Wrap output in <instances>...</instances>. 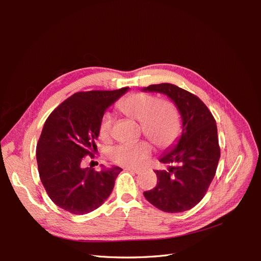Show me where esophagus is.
I'll list each match as a JSON object with an SVG mask.
<instances>
[{"mask_svg":"<svg viewBox=\"0 0 261 261\" xmlns=\"http://www.w3.org/2000/svg\"><path fill=\"white\" fill-rule=\"evenodd\" d=\"M125 170H126V171H129V172H132V173H135V174H138V173H139L138 170L134 169V168H126Z\"/></svg>","mask_w":261,"mask_h":261,"instance_id":"esophagus-1","label":"esophagus"}]
</instances>
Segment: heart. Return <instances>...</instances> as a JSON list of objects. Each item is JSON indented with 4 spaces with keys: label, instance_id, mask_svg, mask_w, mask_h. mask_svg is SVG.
Returning <instances> with one entry per match:
<instances>
[{
    "label": "heart",
    "instance_id": "obj_1",
    "mask_svg": "<svg viewBox=\"0 0 261 261\" xmlns=\"http://www.w3.org/2000/svg\"><path fill=\"white\" fill-rule=\"evenodd\" d=\"M120 110L129 118L140 122L141 130L152 143L167 148L176 140L179 134V121L177 113L168 103H161L147 93L137 92L130 94L120 103ZM113 116L105 114L100 123V135L108 138L111 134ZM151 147L145 141L122 144L111 150L110 156L113 162L124 167L137 168L148 159Z\"/></svg>",
    "mask_w": 261,
    "mask_h": 261
}]
</instances>
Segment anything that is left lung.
<instances>
[{"instance_id": "8db88e82", "label": "left lung", "mask_w": 261, "mask_h": 261, "mask_svg": "<svg viewBox=\"0 0 261 261\" xmlns=\"http://www.w3.org/2000/svg\"><path fill=\"white\" fill-rule=\"evenodd\" d=\"M143 91L167 96L181 118V135L159 159L168 169L154 171L156 186L144 192L145 198L164 212L192 209L216 175L220 147L215 117L198 97L175 85H150Z\"/></svg>"}]
</instances>
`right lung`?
Returning <instances> with one entry per match:
<instances>
[{
  "label": "right lung",
  "instance_id": "obj_1",
  "mask_svg": "<svg viewBox=\"0 0 261 261\" xmlns=\"http://www.w3.org/2000/svg\"><path fill=\"white\" fill-rule=\"evenodd\" d=\"M86 91L70 96L46 118L37 145L40 179L51 200L74 215H86L99 208L111 195L122 169L97 172L82 168L83 158L97 149L100 123L105 112L128 91Z\"/></svg>",
  "mask_w": 261,
  "mask_h": 261
}]
</instances>
